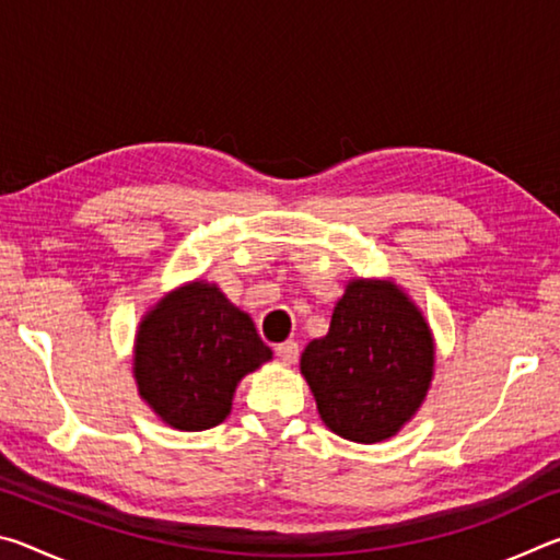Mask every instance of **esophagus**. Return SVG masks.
Listing matches in <instances>:
<instances>
[{"label": "esophagus", "mask_w": 560, "mask_h": 560, "mask_svg": "<svg viewBox=\"0 0 560 560\" xmlns=\"http://www.w3.org/2000/svg\"><path fill=\"white\" fill-rule=\"evenodd\" d=\"M273 353H277V358L281 360V363L291 365L293 360L299 358V343H296V340H287V343H279L277 348H273Z\"/></svg>", "instance_id": "34e87169"}]
</instances>
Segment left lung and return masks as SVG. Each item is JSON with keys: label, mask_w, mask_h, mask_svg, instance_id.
I'll return each mask as SVG.
<instances>
[{"label": "left lung", "mask_w": 560, "mask_h": 560, "mask_svg": "<svg viewBox=\"0 0 560 560\" xmlns=\"http://www.w3.org/2000/svg\"><path fill=\"white\" fill-rule=\"evenodd\" d=\"M434 346L420 311L383 281H350L324 338L311 340L301 373L320 420L350 442L393 438L422 405Z\"/></svg>", "instance_id": "left-lung-1"}]
</instances>
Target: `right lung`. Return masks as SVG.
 <instances>
[{
	"label": "right lung",
	"mask_w": 560,
	"mask_h": 560,
	"mask_svg": "<svg viewBox=\"0 0 560 560\" xmlns=\"http://www.w3.org/2000/svg\"><path fill=\"white\" fill-rule=\"evenodd\" d=\"M271 360L252 318L222 291L195 281L150 311L136 340V381L170 428H217L232 410L236 383Z\"/></svg>",
	"instance_id": "1"
}]
</instances>
